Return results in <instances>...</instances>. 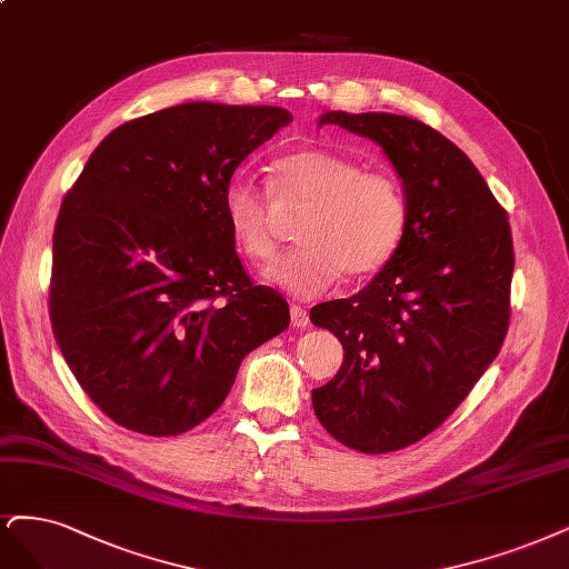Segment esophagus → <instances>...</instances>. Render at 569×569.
I'll use <instances>...</instances> for the list:
<instances>
[{
	"instance_id": "obj_1",
	"label": "esophagus",
	"mask_w": 569,
	"mask_h": 569,
	"mask_svg": "<svg viewBox=\"0 0 569 569\" xmlns=\"http://www.w3.org/2000/svg\"><path fill=\"white\" fill-rule=\"evenodd\" d=\"M289 316H291V325L299 327V329L308 327V322H310L306 308H301V306H291V308H289Z\"/></svg>"
}]
</instances>
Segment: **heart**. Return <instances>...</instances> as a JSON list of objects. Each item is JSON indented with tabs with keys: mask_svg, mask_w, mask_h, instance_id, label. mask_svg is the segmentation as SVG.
Segmentation results:
<instances>
[{
	"mask_svg": "<svg viewBox=\"0 0 569 569\" xmlns=\"http://www.w3.org/2000/svg\"><path fill=\"white\" fill-rule=\"evenodd\" d=\"M272 176L278 200L306 213L297 230L301 247L266 272L270 282L297 299H316L341 272L362 280L393 259L407 228V200L396 176L362 169L325 148L282 154ZM223 213L234 244L251 263L272 261L278 238L266 190L234 176L223 190Z\"/></svg>",
	"mask_w": 569,
	"mask_h": 569,
	"instance_id": "b5f03b06",
	"label": "heart"
}]
</instances>
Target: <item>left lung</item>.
<instances>
[{"label": "left lung", "instance_id": "obj_1", "mask_svg": "<svg viewBox=\"0 0 569 569\" xmlns=\"http://www.w3.org/2000/svg\"><path fill=\"white\" fill-rule=\"evenodd\" d=\"M322 124L377 141L407 200L402 242L379 276L310 310L343 346L337 377L312 390L318 421L350 449L386 455L433 433L499 356L511 322V226L476 164L428 124L341 110Z\"/></svg>", "mask_w": 569, "mask_h": 569}]
</instances>
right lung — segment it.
<instances>
[{
  "mask_svg": "<svg viewBox=\"0 0 569 569\" xmlns=\"http://www.w3.org/2000/svg\"><path fill=\"white\" fill-rule=\"evenodd\" d=\"M291 122L284 108L183 103L117 127L53 228L49 318L91 402L143 436L221 407L242 358L289 327L234 251L223 190Z\"/></svg>",
  "mask_w": 569,
  "mask_h": 569,
  "instance_id": "right-lung-1",
  "label": "right lung"
}]
</instances>
